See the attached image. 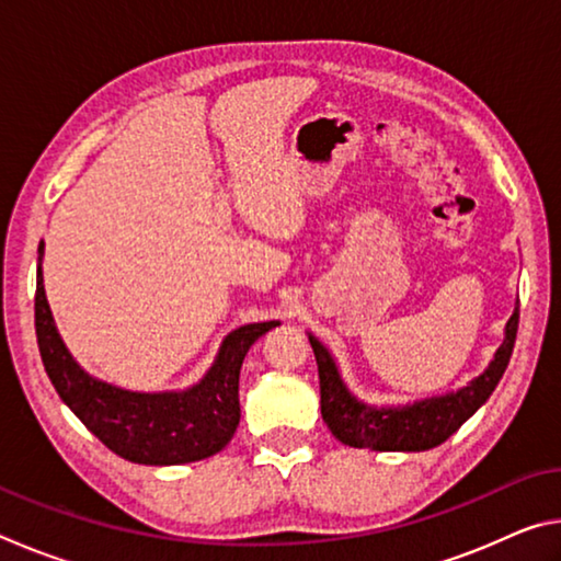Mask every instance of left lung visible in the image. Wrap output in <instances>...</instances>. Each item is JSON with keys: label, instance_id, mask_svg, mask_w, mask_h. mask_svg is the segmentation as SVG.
<instances>
[{"label": "left lung", "instance_id": "8db88e82", "mask_svg": "<svg viewBox=\"0 0 561 561\" xmlns=\"http://www.w3.org/2000/svg\"><path fill=\"white\" fill-rule=\"evenodd\" d=\"M519 324V301L515 314L505 327V341L497 348L495 358L478 378L455 393L425 398L413 405H388L376 408L360 403L341 381V374L331 358L329 348L317 336L309 334V344L314 348L319 366L321 388V417L336 438L351 448L371 450H403L421 453L431 450L450 438V435L488 401L495 391L502 374L510 364L512 348H515Z\"/></svg>", "mask_w": 561, "mask_h": 561}]
</instances>
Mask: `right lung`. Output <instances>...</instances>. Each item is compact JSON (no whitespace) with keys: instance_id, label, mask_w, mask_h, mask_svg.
Listing matches in <instances>:
<instances>
[{"instance_id":"obj_1","label":"right lung","mask_w":561,"mask_h":561,"mask_svg":"<svg viewBox=\"0 0 561 561\" xmlns=\"http://www.w3.org/2000/svg\"><path fill=\"white\" fill-rule=\"evenodd\" d=\"M36 270L34 324L39 354L56 393L76 417L121 458L140 465H183L220 453L240 425V368L247 351L279 321L244 324L227 334L210 371L187 391L138 393L89 376L56 331Z\"/></svg>"}]
</instances>
